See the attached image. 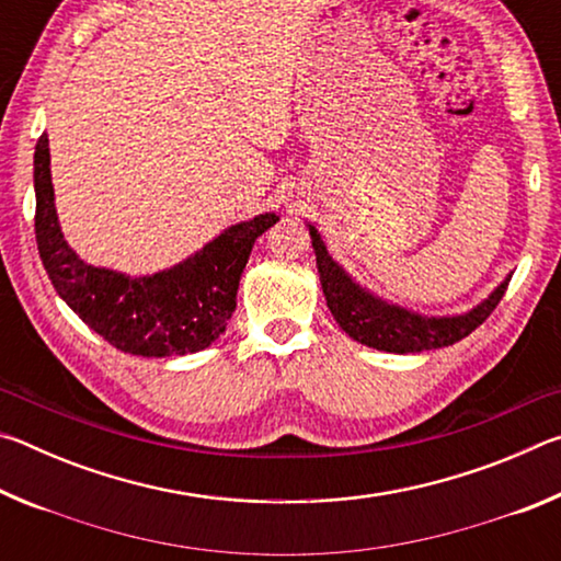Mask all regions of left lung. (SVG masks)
<instances>
[{
    "label": "left lung",
    "mask_w": 561,
    "mask_h": 561,
    "mask_svg": "<svg viewBox=\"0 0 561 561\" xmlns=\"http://www.w3.org/2000/svg\"><path fill=\"white\" fill-rule=\"evenodd\" d=\"M311 234V247L317 254V270L324 289L327 307L334 314L336 324L358 344L371 346L388 354H421V351L453 346L455 341L472 334L485 321L500 299L512 274H507L495 289L465 314L453 317H425L393 301L376 297L374 291L351 277L341 264L331 257L324 240L314 225H307Z\"/></svg>",
    "instance_id": "1"
}]
</instances>
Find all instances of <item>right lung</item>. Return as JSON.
<instances>
[{
  "label": "right lung",
  "instance_id": "obj_1",
  "mask_svg": "<svg viewBox=\"0 0 561 561\" xmlns=\"http://www.w3.org/2000/svg\"><path fill=\"white\" fill-rule=\"evenodd\" d=\"M46 133L34 150L36 247L59 297L99 336L133 356H185L222 334L252 244L279 220L264 213L227 227L187 260L144 277L93 267L64 240Z\"/></svg>",
  "mask_w": 561,
  "mask_h": 561
}]
</instances>
